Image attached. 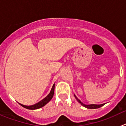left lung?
<instances>
[{"label":"left lung","mask_w":126,"mask_h":126,"mask_svg":"<svg viewBox=\"0 0 126 126\" xmlns=\"http://www.w3.org/2000/svg\"><path fill=\"white\" fill-rule=\"evenodd\" d=\"M74 96H75V95H74ZM75 97H76V100L78 101V102L79 103H81V105H83V106H84V107H86V108H88V109H98V108H100V107H102L103 106V105H105V103H103V104H101V105H95V104H91V105H85V104H84V103H82V102H81V101L79 100L78 98L76 97V96H75Z\"/></svg>","instance_id":"8db88e82"}]
</instances>
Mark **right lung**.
Returning a JSON list of instances; mask_svg holds the SVG:
<instances>
[{"instance_id":"add662e5","label":"right lung","mask_w":126,"mask_h":126,"mask_svg":"<svg viewBox=\"0 0 126 126\" xmlns=\"http://www.w3.org/2000/svg\"><path fill=\"white\" fill-rule=\"evenodd\" d=\"M54 88H55V84H53V86L52 88V90H51L50 92L47 96L44 99H43L42 100H41L40 102H39L38 103H36V104L33 105H30V106H26V105H22L21 103H19L22 107H23L24 108H26L27 109H30V110H34V109H40V108L43 107V106H45V105L49 102L50 101L51 99L52 98L53 96V94H54Z\"/></svg>"}]
</instances>
